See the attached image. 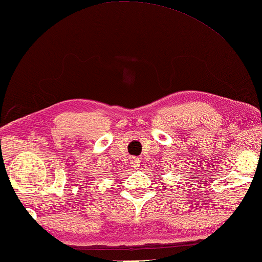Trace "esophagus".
Masks as SVG:
<instances>
[{
	"label": "esophagus",
	"instance_id": "1",
	"mask_svg": "<svg viewBox=\"0 0 262 262\" xmlns=\"http://www.w3.org/2000/svg\"><path fill=\"white\" fill-rule=\"evenodd\" d=\"M130 164H132V167H134V168H137V167H140V159L139 158H132L130 159Z\"/></svg>",
	"mask_w": 262,
	"mask_h": 262
}]
</instances>
